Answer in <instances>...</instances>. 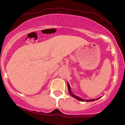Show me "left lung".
<instances>
[{
	"label": "left lung",
	"instance_id": "left-lung-1",
	"mask_svg": "<svg viewBox=\"0 0 125 125\" xmlns=\"http://www.w3.org/2000/svg\"><path fill=\"white\" fill-rule=\"evenodd\" d=\"M68 92H69L70 94V95H72V96H73V97H74V98H75V99H76L77 100H78V101H84V100L82 99H81V98H80V97L76 96V95H74V94H73V93H72V91H71L70 87V85H69V84H68ZM95 101V99L86 100V101H86V102H92V101Z\"/></svg>",
	"mask_w": 125,
	"mask_h": 125
}]
</instances>
